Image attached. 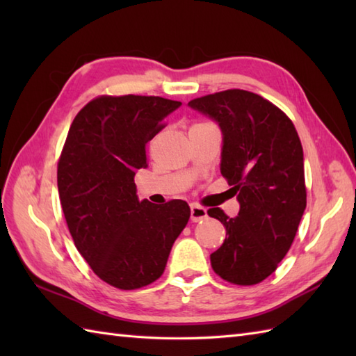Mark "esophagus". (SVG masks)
Here are the masks:
<instances>
[{
  "label": "esophagus",
  "mask_w": 356,
  "mask_h": 356,
  "mask_svg": "<svg viewBox=\"0 0 356 356\" xmlns=\"http://www.w3.org/2000/svg\"><path fill=\"white\" fill-rule=\"evenodd\" d=\"M208 217V213H207V209L203 208V207H200V205H191V220L193 222H202L203 218H207Z\"/></svg>",
  "instance_id": "obj_1"
}]
</instances>
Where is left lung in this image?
I'll list each match as a JSON object with an SVG mask.
<instances>
[{
  "label": "left lung",
  "instance_id": "8db88e82",
  "mask_svg": "<svg viewBox=\"0 0 356 356\" xmlns=\"http://www.w3.org/2000/svg\"><path fill=\"white\" fill-rule=\"evenodd\" d=\"M188 105L220 125V171L240 203L237 217L208 209L228 236L211 254V266L232 284H257L284 259L306 209L298 133L277 105L246 90H225Z\"/></svg>",
  "mask_w": 356,
  "mask_h": 356
}]
</instances>
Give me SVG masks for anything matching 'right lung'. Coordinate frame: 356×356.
<instances>
[{"instance_id":"add662e5","label":"right lung","mask_w":356,"mask_h":356,"mask_svg":"<svg viewBox=\"0 0 356 356\" xmlns=\"http://www.w3.org/2000/svg\"><path fill=\"white\" fill-rule=\"evenodd\" d=\"M180 105L161 96H97L73 119L59 156V200L74 246L118 289L156 282L190 220L186 202H139L134 184L148 166L147 142Z\"/></svg>"}]
</instances>
